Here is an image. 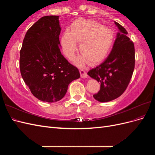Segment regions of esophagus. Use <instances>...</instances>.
Instances as JSON below:
<instances>
[{"mask_svg": "<svg viewBox=\"0 0 155 155\" xmlns=\"http://www.w3.org/2000/svg\"><path fill=\"white\" fill-rule=\"evenodd\" d=\"M79 72H80L81 77L82 78H86L87 77V72L85 70L80 69L79 70Z\"/></svg>", "mask_w": 155, "mask_h": 155, "instance_id": "obj_1", "label": "esophagus"}]
</instances>
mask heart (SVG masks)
<instances>
[{"instance_id": "obj_1", "label": "heart", "mask_w": 155, "mask_h": 155, "mask_svg": "<svg viewBox=\"0 0 155 155\" xmlns=\"http://www.w3.org/2000/svg\"><path fill=\"white\" fill-rule=\"evenodd\" d=\"M79 44L81 55L75 59V64L82 67L87 63L96 64L104 61L109 54L114 42V34L110 29L95 21L78 18L74 21L70 31L64 32L61 45L67 58L72 59Z\"/></svg>"}]
</instances>
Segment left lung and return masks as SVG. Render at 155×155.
Returning a JSON list of instances; mask_svg holds the SVG:
<instances>
[{
    "label": "left lung",
    "instance_id": "8db88e82",
    "mask_svg": "<svg viewBox=\"0 0 155 155\" xmlns=\"http://www.w3.org/2000/svg\"><path fill=\"white\" fill-rule=\"evenodd\" d=\"M119 32L113 47L107 59L87 74L100 83V90L94 94V99L108 102L120 97L126 90L134 69V46L127 36V31L114 21Z\"/></svg>",
    "mask_w": 155,
    "mask_h": 155
}]
</instances>
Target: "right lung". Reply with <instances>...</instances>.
Listing matches in <instances>:
<instances>
[{
    "label": "right lung",
    "mask_w": 155,
    "mask_h": 155,
    "mask_svg": "<svg viewBox=\"0 0 155 155\" xmlns=\"http://www.w3.org/2000/svg\"><path fill=\"white\" fill-rule=\"evenodd\" d=\"M61 30L59 16L41 17L27 31L20 51L22 78L42 101L61 100L69 84L80 77L78 69L61 52Z\"/></svg>",
    "instance_id": "right-lung-1"
}]
</instances>
